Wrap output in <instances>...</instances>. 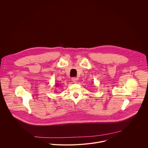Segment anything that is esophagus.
Segmentation results:
<instances>
[{
	"instance_id": "34e87169",
	"label": "esophagus",
	"mask_w": 148,
	"mask_h": 148,
	"mask_svg": "<svg viewBox=\"0 0 148 148\" xmlns=\"http://www.w3.org/2000/svg\"><path fill=\"white\" fill-rule=\"evenodd\" d=\"M72 80L73 83H76L77 82V79L76 77H73L72 79Z\"/></svg>"
}]
</instances>
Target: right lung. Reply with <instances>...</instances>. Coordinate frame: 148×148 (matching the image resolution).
I'll use <instances>...</instances> for the list:
<instances>
[{"mask_svg":"<svg viewBox=\"0 0 148 148\" xmlns=\"http://www.w3.org/2000/svg\"><path fill=\"white\" fill-rule=\"evenodd\" d=\"M55 86H58V84H56V85Z\"/></svg>","mask_w":148,"mask_h":148,"instance_id":"1","label":"right lung"}]
</instances>
